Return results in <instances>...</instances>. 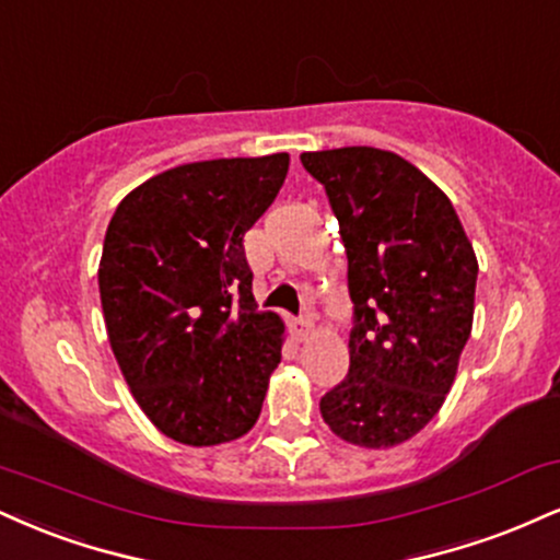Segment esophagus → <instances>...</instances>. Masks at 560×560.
Returning a JSON list of instances; mask_svg holds the SVG:
<instances>
[{
    "instance_id": "esophagus-1",
    "label": "esophagus",
    "mask_w": 560,
    "mask_h": 560,
    "mask_svg": "<svg viewBox=\"0 0 560 560\" xmlns=\"http://www.w3.org/2000/svg\"><path fill=\"white\" fill-rule=\"evenodd\" d=\"M289 328H292L294 339L302 341V339H307L310 334H313V320H310V318H294L292 323H289Z\"/></svg>"
}]
</instances>
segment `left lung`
<instances>
[{
  "instance_id": "left-lung-1",
  "label": "left lung",
  "mask_w": 560,
  "mask_h": 560,
  "mask_svg": "<svg viewBox=\"0 0 560 560\" xmlns=\"http://www.w3.org/2000/svg\"><path fill=\"white\" fill-rule=\"evenodd\" d=\"M300 161L339 219L354 302L349 373L323 396L320 415L354 446H399L454 386L472 334V242L446 192L396 153L349 145Z\"/></svg>"
}]
</instances>
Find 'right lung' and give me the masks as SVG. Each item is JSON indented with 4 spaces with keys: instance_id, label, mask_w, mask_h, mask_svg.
Returning a JSON list of instances; mask_svg holds the SVG:
<instances>
[{
    "instance_id": "right-lung-1",
    "label": "right lung",
    "mask_w": 560,
    "mask_h": 560,
    "mask_svg": "<svg viewBox=\"0 0 560 560\" xmlns=\"http://www.w3.org/2000/svg\"><path fill=\"white\" fill-rule=\"evenodd\" d=\"M289 153L174 166L114 211L98 262L106 334L148 420L185 446L258 422L284 323L253 298L242 237L273 203Z\"/></svg>"
}]
</instances>
